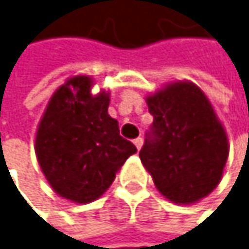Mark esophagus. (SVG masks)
Listing matches in <instances>:
<instances>
[{
    "mask_svg": "<svg viewBox=\"0 0 249 249\" xmlns=\"http://www.w3.org/2000/svg\"><path fill=\"white\" fill-rule=\"evenodd\" d=\"M134 144H136V147L140 150V149H142V146H143V139H142V137H137V139L134 140Z\"/></svg>",
    "mask_w": 249,
    "mask_h": 249,
    "instance_id": "1",
    "label": "esophagus"
}]
</instances>
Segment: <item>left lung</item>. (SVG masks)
<instances>
[{"mask_svg": "<svg viewBox=\"0 0 249 249\" xmlns=\"http://www.w3.org/2000/svg\"><path fill=\"white\" fill-rule=\"evenodd\" d=\"M153 124L139 153L156 189L174 204H193L217 187L229 142L210 100L189 81L146 97Z\"/></svg>", "mask_w": 249, "mask_h": 249, "instance_id": "left-lung-1", "label": "left lung"}]
</instances>
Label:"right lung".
<instances>
[{
	"instance_id": "obj_1",
	"label": "right lung",
	"mask_w": 249,
	"mask_h": 249,
	"mask_svg": "<svg viewBox=\"0 0 249 249\" xmlns=\"http://www.w3.org/2000/svg\"><path fill=\"white\" fill-rule=\"evenodd\" d=\"M93 79L69 78L51 96L39 121L35 153L59 196L76 204L93 202L109 189L118 170L137 152L119 136L107 113L109 93L91 94Z\"/></svg>"
}]
</instances>
